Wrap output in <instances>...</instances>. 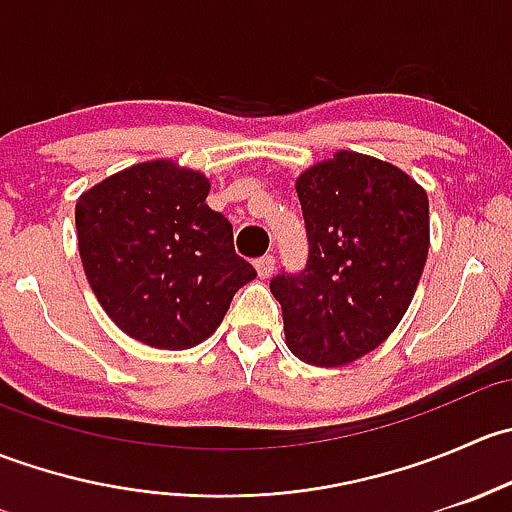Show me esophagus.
Returning a JSON list of instances; mask_svg holds the SVG:
<instances>
[{"label": "esophagus", "instance_id": "esophagus-1", "mask_svg": "<svg viewBox=\"0 0 512 512\" xmlns=\"http://www.w3.org/2000/svg\"><path fill=\"white\" fill-rule=\"evenodd\" d=\"M275 265H277V260H275V257H272V255L260 257V260L255 262L257 275H260L262 280H267V277H272V272H275Z\"/></svg>", "mask_w": 512, "mask_h": 512}]
</instances>
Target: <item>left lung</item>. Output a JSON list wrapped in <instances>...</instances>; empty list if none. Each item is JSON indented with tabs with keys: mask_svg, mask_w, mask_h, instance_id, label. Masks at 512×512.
<instances>
[{
	"mask_svg": "<svg viewBox=\"0 0 512 512\" xmlns=\"http://www.w3.org/2000/svg\"><path fill=\"white\" fill-rule=\"evenodd\" d=\"M309 260L272 277L287 347L312 366H344L399 327L428 257V195L396 165L337 151L294 183Z\"/></svg>",
	"mask_w": 512,
	"mask_h": 512,
	"instance_id": "1",
	"label": "left lung"
}]
</instances>
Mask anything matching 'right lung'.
Wrapping results in <instances>:
<instances>
[{"label": "right lung", "mask_w": 512, "mask_h": 512, "mask_svg": "<svg viewBox=\"0 0 512 512\" xmlns=\"http://www.w3.org/2000/svg\"><path fill=\"white\" fill-rule=\"evenodd\" d=\"M208 193L200 170L160 158L108 175L76 203L86 280L111 322L148 347L178 352L208 339L257 277Z\"/></svg>", "instance_id": "right-lung-1"}]
</instances>
